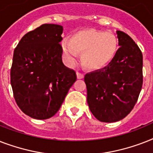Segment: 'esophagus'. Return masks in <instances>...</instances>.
<instances>
[{
	"label": "esophagus",
	"mask_w": 153,
	"mask_h": 153,
	"mask_svg": "<svg viewBox=\"0 0 153 153\" xmlns=\"http://www.w3.org/2000/svg\"><path fill=\"white\" fill-rule=\"evenodd\" d=\"M76 74H77V78H78V79H83V78H84V74H82V73H80V72H77Z\"/></svg>",
	"instance_id": "34e87169"
}]
</instances>
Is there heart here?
Instances as JSON below:
<instances>
[{
  "label": "heart",
  "mask_w": 153,
  "mask_h": 153,
  "mask_svg": "<svg viewBox=\"0 0 153 153\" xmlns=\"http://www.w3.org/2000/svg\"><path fill=\"white\" fill-rule=\"evenodd\" d=\"M118 49V41L113 33L94 29L75 32L70 40L62 43L63 56L70 66L75 63L82 53V64L88 69L98 70L111 62Z\"/></svg>",
  "instance_id": "1"
}]
</instances>
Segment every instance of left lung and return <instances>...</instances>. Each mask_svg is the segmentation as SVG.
<instances>
[{
	"label": "left lung",
	"mask_w": 153,
	"mask_h": 153,
	"mask_svg": "<svg viewBox=\"0 0 153 153\" xmlns=\"http://www.w3.org/2000/svg\"><path fill=\"white\" fill-rule=\"evenodd\" d=\"M117 34L120 48L113 60L84 78L89 108L102 122H115L126 117L142 88V52L128 34L121 31H117Z\"/></svg>",
	"instance_id": "8db88e82"
}]
</instances>
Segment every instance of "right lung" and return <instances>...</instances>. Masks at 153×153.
I'll use <instances>...</instances> for the list:
<instances>
[{"instance_id":"obj_1","label":"right lung","mask_w":153,"mask_h":153,"mask_svg":"<svg viewBox=\"0 0 153 153\" xmlns=\"http://www.w3.org/2000/svg\"><path fill=\"white\" fill-rule=\"evenodd\" d=\"M61 25L44 24L21 38L13 52L11 86L16 104L32 118H50L59 109L76 73L62 63Z\"/></svg>"}]
</instances>
